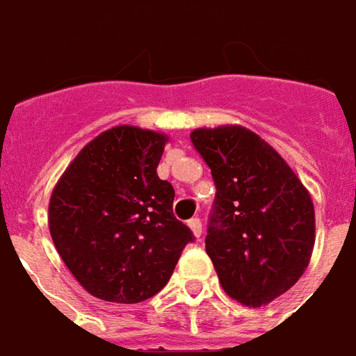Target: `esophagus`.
Listing matches in <instances>:
<instances>
[{
  "instance_id": "esophagus-1",
  "label": "esophagus",
  "mask_w": 356,
  "mask_h": 356,
  "mask_svg": "<svg viewBox=\"0 0 356 356\" xmlns=\"http://www.w3.org/2000/svg\"><path fill=\"white\" fill-rule=\"evenodd\" d=\"M189 227H191L193 235H195L196 238L202 237V222H200V218H191V220H189Z\"/></svg>"
}]
</instances>
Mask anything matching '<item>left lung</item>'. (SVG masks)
Returning a JSON list of instances; mask_svg holds the SVG:
<instances>
[{
	"mask_svg": "<svg viewBox=\"0 0 356 356\" xmlns=\"http://www.w3.org/2000/svg\"><path fill=\"white\" fill-rule=\"evenodd\" d=\"M191 141L217 186L206 252L218 281L243 305H268L311 263V193L280 152L246 127L195 129Z\"/></svg>",
	"mask_w": 356,
	"mask_h": 356,
	"instance_id": "8db88e82",
	"label": "left lung"
}]
</instances>
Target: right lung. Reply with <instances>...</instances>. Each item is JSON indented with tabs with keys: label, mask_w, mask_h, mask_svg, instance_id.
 Returning a JSON list of instances; mask_svg holds the SVG:
<instances>
[{
	"label": "right lung",
	"mask_w": 356,
	"mask_h": 356,
	"mask_svg": "<svg viewBox=\"0 0 356 356\" xmlns=\"http://www.w3.org/2000/svg\"><path fill=\"white\" fill-rule=\"evenodd\" d=\"M169 136L132 124L81 149L49 198L55 248L81 286L113 303H139L167 285L193 241L172 215L175 189L156 172Z\"/></svg>",
	"instance_id": "add662e5"
}]
</instances>
